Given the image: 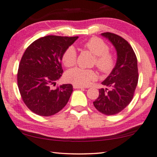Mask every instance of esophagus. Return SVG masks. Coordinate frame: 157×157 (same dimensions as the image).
Listing matches in <instances>:
<instances>
[{"mask_svg":"<svg viewBox=\"0 0 157 157\" xmlns=\"http://www.w3.org/2000/svg\"><path fill=\"white\" fill-rule=\"evenodd\" d=\"M73 87L75 89H84V87H82V86H79L77 85H73Z\"/></svg>","mask_w":157,"mask_h":157,"instance_id":"obj_1","label":"esophagus"}]
</instances>
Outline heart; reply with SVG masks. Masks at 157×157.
<instances>
[{
	"instance_id": "obj_1",
	"label": "heart",
	"mask_w": 157,
	"mask_h": 157,
	"mask_svg": "<svg viewBox=\"0 0 157 157\" xmlns=\"http://www.w3.org/2000/svg\"><path fill=\"white\" fill-rule=\"evenodd\" d=\"M83 47L94 55V64L100 72L109 73L112 71L115 65V57L109 52V46L102 39L98 37H91L83 44ZM76 59V50L72 46L68 47L62 56V62L67 67L75 65ZM96 78L97 75L94 70L79 67L68 70L65 75L67 81L82 87L89 85Z\"/></svg>"
}]
</instances>
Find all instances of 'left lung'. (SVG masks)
Here are the masks:
<instances>
[{"label": "left lung", "mask_w": 157, "mask_h": 157, "mask_svg": "<svg viewBox=\"0 0 157 157\" xmlns=\"http://www.w3.org/2000/svg\"><path fill=\"white\" fill-rule=\"evenodd\" d=\"M108 39L117 51L115 66L101 82L106 88L99 90V97L93 101L94 107L106 115H114L123 110L133 98L138 83L137 59L129 43L112 33L101 34Z\"/></svg>", "instance_id": "left-lung-1"}]
</instances>
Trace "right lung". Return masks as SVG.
Returning <instances> with one entry per match:
<instances>
[{
  "instance_id": "add662e5",
  "label": "right lung",
  "mask_w": 157,
  "mask_h": 157,
  "mask_svg": "<svg viewBox=\"0 0 157 157\" xmlns=\"http://www.w3.org/2000/svg\"><path fill=\"white\" fill-rule=\"evenodd\" d=\"M78 36L48 35L36 40L25 50L17 71V85L25 105L36 114L49 117L67 105L73 89L71 84L56 85L63 70V52Z\"/></svg>"
}]
</instances>
